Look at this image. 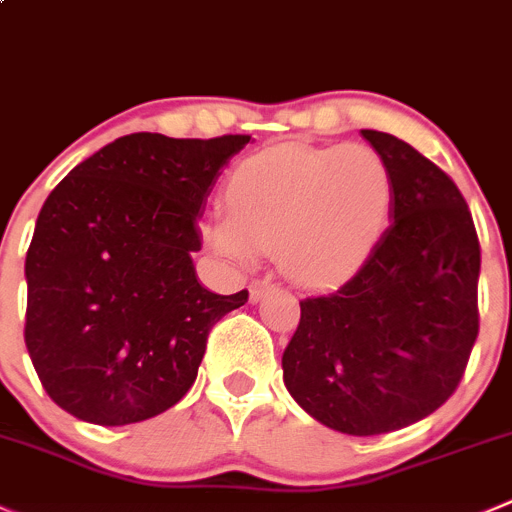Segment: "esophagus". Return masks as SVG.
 Masks as SVG:
<instances>
[{"label":"esophagus","instance_id":"obj_1","mask_svg":"<svg viewBox=\"0 0 512 512\" xmlns=\"http://www.w3.org/2000/svg\"><path fill=\"white\" fill-rule=\"evenodd\" d=\"M275 290V285H272V282H267V280H255L250 285V300L252 302H257V300H262V297L267 295V292H272Z\"/></svg>","mask_w":512,"mask_h":512}]
</instances>
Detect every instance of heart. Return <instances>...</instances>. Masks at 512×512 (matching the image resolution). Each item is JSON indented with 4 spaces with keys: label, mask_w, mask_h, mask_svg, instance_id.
I'll return each mask as SVG.
<instances>
[{
    "label": "heart",
    "mask_w": 512,
    "mask_h": 512,
    "mask_svg": "<svg viewBox=\"0 0 512 512\" xmlns=\"http://www.w3.org/2000/svg\"><path fill=\"white\" fill-rule=\"evenodd\" d=\"M393 172L367 145H280L247 157L230 175L227 215L205 222L217 255L240 265L277 252L282 272L302 285L355 275L388 230Z\"/></svg>",
    "instance_id": "obj_1"
}]
</instances>
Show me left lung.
Listing matches in <instances>:
<instances>
[{
  "instance_id": "obj_1",
  "label": "left lung",
  "mask_w": 512,
  "mask_h": 512,
  "mask_svg": "<svg viewBox=\"0 0 512 512\" xmlns=\"http://www.w3.org/2000/svg\"><path fill=\"white\" fill-rule=\"evenodd\" d=\"M362 137L393 172V222L345 285L300 300L282 377L312 418L365 438L428 418L458 388L480 330V242L435 162L388 132Z\"/></svg>"
}]
</instances>
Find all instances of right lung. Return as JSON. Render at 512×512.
I'll use <instances>...</instances> for the list:
<instances>
[{
	"instance_id": "obj_1",
	"label": "right lung",
	"mask_w": 512,
	"mask_h": 512,
	"mask_svg": "<svg viewBox=\"0 0 512 512\" xmlns=\"http://www.w3.org/2000/svg\"><path fill=\"white\" fill-rule=\"evenodd\" d=\"M247 142L135 132L49 192L24 262V342L42 388L69 415L142 423L192 388L215 322L247 302V290H205L192 265L197 217Z\"/></svg>"
}]
</instances>
